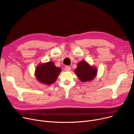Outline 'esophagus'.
<instances>
[{
	"mask_svg": "<svg viewBox=\"0 0 134 134\" xmlns=\"http://www.w3.org/2000/svg\"><path fill=\"white\" fill-rule=\"evenodd\" d=\"M70 66H66L65 67V70L66 71H70Z\"/></svg>",
	"mask_w": 134,
	"mask_h": 134,
	"instance_id": "34e87169",
	"label": "esophagus"
}]
</instances>
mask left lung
Here are the masks:
<instances>
[{"label": "left lung", "instance_id": "obj_1", "mask_svg": "<svg viewBox=\"0 0 134 134\" xmlns=\"http://www.w3.org/2000/svg\"><path fill=\"white\" fill-rule=\"evenodd\" d=\"M97 72L96 68L89 65L85 61L79 62L77 68L75 69L76 75L83 82H89L94 79Z\"/></svg>", "mask_w": 134, "mask_h": 134}]
</instances>
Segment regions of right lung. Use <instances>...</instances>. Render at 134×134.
<instances>
[{"mask_svg": "<svg viewBox=\"0 0 134 134\" xmlns=\"http://www.w3.org/2000/svg\"><path fill=\"white\" fill-rule=\"evenodd\" d=\"M61 72V69L56 67L53 62L39 65L36 70V77L41 83L49 85L54 83Z\"/></svg>", "mask_w": 134, "mask_h": 134, "instance_id": "right-lung-1", "label": "right lung"}]
</instances>
